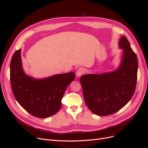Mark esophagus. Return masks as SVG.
Segmentation results:
<instances>
[{
	"mask_svg": "<svg viewBox=\"0 0 148 148\" xmlns=\"http://www.w3.org/2000/svg\"><path fill=\"white\" fill-rule=\"evenodd\" d=\"M84 71H85V70L83 68H82V67L79 68L77 71V76H80L81 75H82L84 73Z\"/></svg>",
	"mask_w": 148,
	"mask_h": 148,
	"instance_id": "obj_1",
	"label": "esophagus"
}]
</instances>
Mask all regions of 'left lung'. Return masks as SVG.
Masks as SVG:
<instances>
[{
  "mask_svg": "<svg viewBox=\"0 0 148 148\" xmlns=\"http://www.w3.org/2000/svg\"><path fill=\"white\" fill-rule=\"evenodd\" d=\"M123 49L122 63L116 71L80 77L83 97L90 110L98 116H108L125 106L134 94L138 60L125 36L119 41Z\"/></svg>",
  "mask_w": 148,
  "mask_h": 148,
  "instance_id": "obj_1",
  "label": "left lung"
}]
</instances>
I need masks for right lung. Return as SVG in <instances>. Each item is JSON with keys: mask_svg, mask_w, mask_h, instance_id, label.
I'll use <instances>...</instances> for the list:
<instances>
[{"mask_svg": "<svg viewBox=\"0 0 148 148\" xmlns=\"http://www.w3.org/2000/svg\"><path fill=\"white\" fill-rule=\"evenodd\" d=\"M21 49L15 51L10 64V81L14 97L30 114L45 118L56 114L62 106L67 86L75 79L74 73L57 74L42 80L26 75L21 67Z\"/></svg>", "mask_w": 148, "mask_h": 148, "instance_id": "obj_1", "label": "right lung"}]
</instances>
